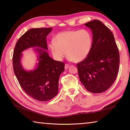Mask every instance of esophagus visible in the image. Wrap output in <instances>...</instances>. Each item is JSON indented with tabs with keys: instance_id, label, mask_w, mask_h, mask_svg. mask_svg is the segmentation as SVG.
<instances>
[{
	"instance_id": "34e87169",
	"label": "esophagus",
	"mask_w": 130,
	"mask_h": 130,
	"mask_svg": "<svg viewBox=\"0 0 130 130\" xmlns=\"http://www.w3.org/2000/svg\"><path fill=\"white\" fill-rule=\"evenodd\" d=\"M69 67V65L68 64V63H65V69H68V67Z\"/></svg>"
}]
</instances>
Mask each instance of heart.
Listing matches in <instances>:
<instances>
[{"instance_id": "heart-1", "label": "heart", "mask_w": 130, "mask_h": 130, "mask_svg": "<svg viewBox=\"0 0 130 130\" xmlns=\"http://www.w3.org/2000/svg\"><path fill=\"white\" fill-rule=\"evenodd\" d=\"M93 42V35L89 30H70L57 34L50 48L57 60H62L67 51L70 60L80 62L89 56Z\"/></svg>"}]
</instances>
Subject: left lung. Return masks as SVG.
<instances>
[{"label":"left lung","mask_w":130,"mask_h":130,"mask_svg":"<svg viewBox=\"0 0 130 130\" xmlns=\"http://www.w3.org/2000/svg\"><path fill=\"white\" fill-rule=\"evenodd\" d=\"M93 34V46L85 60L77 63L79 78L87 91L94 93L106 91L115 82L120 55L113 34L99 20L85 24Z\"/></svg>","instance_id":"obj_1"}]
</instances>
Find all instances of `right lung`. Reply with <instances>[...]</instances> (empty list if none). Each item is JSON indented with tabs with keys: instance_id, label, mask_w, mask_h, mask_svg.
<instances>
[{
	"instance_id": "add662e5",
	"label": "right lung",
	"mask_w": 130,
	"mask_h": 130,
	"mask_svg": "<svg viewBox=\"0 0 130 130\" xmlns=\"http://www.w3.org/2000/svg\"><path fill=\"white\" fill-rule=\"evenodd\" d=\"M52 27L31 28L18 40L12 57L13 69L18 81L25 93L34 99L46 102L54 98L58 90L60 74L64 71L65 63L53 60L47 53L46 37ZM32 47H39V62L36 69L27 72L20 64L21 53Z\"/></svg>"
}]
</instances>
